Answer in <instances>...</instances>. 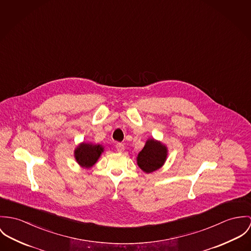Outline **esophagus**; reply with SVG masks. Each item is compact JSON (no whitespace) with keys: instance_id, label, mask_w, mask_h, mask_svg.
Segmentation results:
<instances>
[{"instance_id":"obj_1","label":"esophagus","mask_w":251,"mask_h":251,"mask_svg":"<svg viewBox=\"0 0 251 251\" xmlns=\"http://www.w3.org/2000/svg\"><path fill=\"white\" fill-rule=\"evenodd\" d=\"M115 148H116V150H117L118 152H122V151L124 150V144H122L121 142H117V143L115 144Z\"/></svg>"}]
</instances>
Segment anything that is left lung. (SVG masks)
Segmentation results:
<instances>
[{"label":"left lung","mask_w":251,"mask_h":251,"mask_svg":"<svg viewBox=\"0 0 251 251\" xmlns=\"http://www.w3.org/2000/svg\"><path fill=\"white\" fill-rule=\"evenodd\" d=\"M167 158V147L154 139H148L139 153L138 165L146 173L162 167Z\"/></svg>","instance_id":"left-lung-1"}]
</instances>
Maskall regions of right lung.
Here are the masks:
<instances>
[{"instance_id":"right-lung-1","label":"right lung","mask_w":251,"mask_h":251,"mask_svg":"<svg viewBox=\"0 0 251 251\" xmlns=\"http://www.w3.org/2000/svg\"><path fill=\"white\" fill-rule=\"evenodd\" d=\"M103 149L101 145L83 143L75 150L76 160L82 167H92L97 162Z\"/></svg>"}]
</instances>
